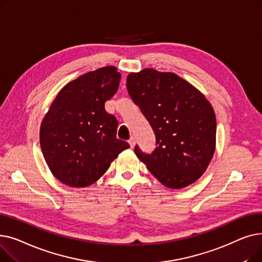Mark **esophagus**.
I'll use <instances>...</instances> for the list:
<instances>
[{
  "mask_svg": "<svg viewBox=\"0 0 262 262\" xmlns=\"http://www.w3.org/2000/svg\"><path fill=\"white\" fill-rule=\"evenodd\" d=\"M128 143H129L130 147H134V146H135V144H136V140H135L134 137H132V138L128 140Z\"/></svg>",
  "mask_w": 262,
  "mask_h": 262,
  "instance_id": "1",
  "label": "esophagus"
}]
</instances>
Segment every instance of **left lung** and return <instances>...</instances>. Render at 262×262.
Wrapping results in <instances>:
<instances>
[{
  "mask_svg": "<svg viewBox=\"0 0 262 262\" xmlns=\"http://www.w3.org/2000/svg\"><path fill=\"white\" fill-rule=\"evenodd\" d=\"M126 88L156 138L152 153H143L136 145V155L168 188L181 189L196 182L215 148L216 122L210 103L182 77L154 69L130 73Z\"/></svg>",
  "mask_w": 262,
  "mask_h": 262,
  "instance_id": "obj_1",
  "label": "left lung"
}]
</instances>
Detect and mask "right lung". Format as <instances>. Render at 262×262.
<instances>
[{
	"instance_id": "add662e5",
	"label": "right lung",
	"mask_w": 262,
	"mask_h": 262,
	"mask_svg": "<svg viewBox=\"0 0 262 262\" xmlns=\"http://www.w3.org/2000/svg\"><path fill=\"white\" fill-rule=\"evenodd\" d=\"M121 74L113 66L69 82L52 103L40 127V146L53 175L70 187H86L107 171L122 150L118 121L105 110Z\"/></svg>"
}]
</instances>
